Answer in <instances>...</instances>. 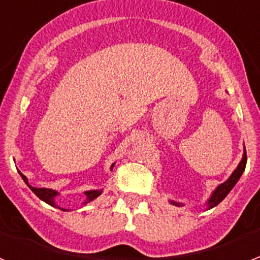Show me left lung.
Wrapping results in <instances>:
<instances>
[{"instance_id":"left-lung-1","label":"left lung","mask_w":260,"mask_h":260,"mask_svg":"<svg viewBox=\"0 0 260 260\" xmlns=\"http://www.w3.org/2000/svg\"><path fill=\"white\" fill-rule=\"evenodd\" d=\"M246 164H247V153H246V147H244L243 158H242V161L239 162L238 168L234 170V173L230 176V178H228L227 181L223 182V184H220V185L217 186L215 190H213L212 196L209 197V200L207 201L208 209L213 208V207H216V205L219 204V203H221V201L225 199V196H227L228 193L231 192V189L235 186V184L239 181V178H240V176H242L243 172H244V169H246ZM170 203H172L173 205H177V207L182 205L181 203H176V201H170Z\"/></svg>"}]
</instances>
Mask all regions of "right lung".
Instances as JSON below:
<instances>
[{"label": "right lung", "mask_w": 260, "mask_h": 260, "mask_svg": "<svg viewBox=\"0 0 260 260\" xmlns=\"http://www.w3.org/2000/svg\"><path fill=\"white\" fill-rule=\"evenodd\" d=\"M113 166H114V164L111 165V170H113ZM20 174H21V177H22V180L25 181V184H26L29 188H30V190H32V192L35 193V194H36V196L39 197L40 200L45 201L47 204L52 205V207H57V205H56V203H55V197L59 194V192H56V190H53V189L35 188V186L29 185L28 178L25 177L22 173H20ZM102 190H103V189H94V190H87V192H84V194L87 196V200L84 201V204H87V203H90V201L95 200V199H96V197L101 194ZM57 208H59V207H57ZM60 209H61V211H67V209H64V208H60Z\"/></svg>", "instance_id": "obj_1"}]
</instances>
